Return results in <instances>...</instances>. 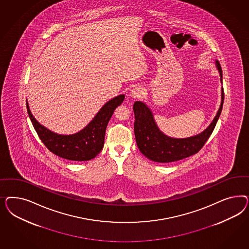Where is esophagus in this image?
<instances>
[{
  "instance_id": "1",
  "label": "esophagus",
  "mask_w": 249,
  "mask_h": 249,
  "mask_svg": "<svg viewBox=\"0 0 249 249\" xmlns=\"http://www.w3.org/2000/svg\"><path fill=\"white\" fill-rule=\"evenodd\" d=\"M142 95H143V89L141 87H135L130 92V96L134 98H142Z\"/></svg>"
}]
</instances>
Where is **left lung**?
Here are the masks:
<instances>
[{
  "label": "left lung",
  "instance_id": "left-lung-1",
  "mask_svg": "<svg viewBox=\"0 0 249 249\" xmlns=\"http://www.w3.org/2000/svg\"><path fill=\"white\" fill-rule=\"evenodd\" d=\"M216 67L222 81L223 74L218 61H216ZM224 97V89H222V103L211 125L201 134L187 139H173L164 135L154 122L151 110L142 102L137 101L133 105V111L135 116L134 133L138 148L145 157L160 163L180 160L199 152L215 128L223 108Z\"/></svg>",
  "mask_w": 249,
  "mask_h": 249
}]
</instances>
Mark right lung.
Returning <instances> with one entry per match:
<instances>
[{
    "instance_id": "1",
    "label": "right lung",
    "mask_w": 249,
    "mask_h": 249,
    "mask_svg": "<svg viewBox=\"0 0 249 249\" xmlns=\"http://www.w3.org/2000/svg\"><path fill=\"white\" fill-rule=\"evenodd\" d=\"M124 98L121 95L107 102L86 128L73 135H59L50 131L34 118L27 102L26 107L38 137L49 151L61 158L84 161L95 158L103 149L107 125Z\"/></svg>"
}]
</instances>
